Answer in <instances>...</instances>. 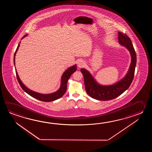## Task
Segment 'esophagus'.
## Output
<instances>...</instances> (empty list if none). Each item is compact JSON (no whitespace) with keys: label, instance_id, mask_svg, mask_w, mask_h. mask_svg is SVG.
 Listing matches in <instances>:
<instances>
[{"label":"esophagus","instance_id":"obj_1","mask_svg":"<svg viewBox=\"0 0 152 152\" xmlns=\"http://www.w3.org/2000/svg\"><path fill=\"white\" fill-rule=\"evenodd\" d=\"M85 65V62L84 61H83V60L79 61V62L77 64V66H78L79 68H81V67H84Z\"/></svg>","mask_w":152,"mask_h":152}]
</instances>
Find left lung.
Listing matches in <instances>:
<instances>
[{"mask_svg": "<svg viewBox=\"0 0 152 152\" xmlns=\"http://www.w3.org/2000/svg\"><path fill=\"white\" fill-rule=\"evenodd\" d=\"M118 42L125 47L130 52L132 58L131 64L126 75L121 80L111 85H102L98 84L89 72L85 68L80 71L84 75L85 90L87 94L95 99L109 100L118 97L129 88L134 77L136 55L132 42L129 37L122 32H118Z\"/></svg>", "mask_w": 152, "mask_h": 152, "instance_id": "left-lung-1", "label": "left lung"}]
</instances>
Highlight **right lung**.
Listing matches in <instances>:
<instances>
[{"instance_id": "right-lung-1", "label": "right lung", "mask_w": 152, "mask_h": 152, "mask_svg": "<svg viewBox=\"0 0 152 152\" xmlns=\"http://www.w3.org/2000/svg\"><path fill=\"white\" fill-rule=\"evenodd\" d=\"M27 35H28L24 36L23 38L25 37ZM20 44L19 43L17 48L16 50V52L15 53V54H14V58H13L14 65H15L16 54L17 52L18 49V48L20 47ZM76 70H77V65H74V66L67 68L64 72L63 75H62L61 79V85H60V87L59 88V89L54 93L49 94H39L38 92H36L35 91H33L30 90L28 87H26L23 83L22 82V81L20 80L16 71V73L17 78V80H18V81L20 84V86H21L22 89L26 92V93H27L30 96H31V97H34V98H35L38 100H41L43 102H52V101L58 99L64 96L65 92L67 90V84L68 79L71 77V75L75 72L76 71Z\"/></svg>"}]
</instances>
